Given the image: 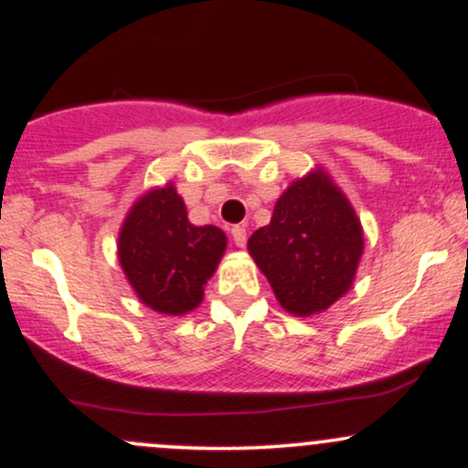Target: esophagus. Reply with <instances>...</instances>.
<instances>
[{
  "mask_svg": "<svg viewBox=\"0 0 468 468\" xmlns=\"http://www.w3.org/2000/svg\"><path fill=\"white\" fill-rule=\"evenodd\" d=\"M230 235H233V241L238 246H246V239H249V235H246V229L244 227H233L230 229Z\"/></svg>",
  "mask_w": 468,
  "mask_h": 468,
  "instance_id": "obj_1",
  "label": "esophagus"
}]
</instances>
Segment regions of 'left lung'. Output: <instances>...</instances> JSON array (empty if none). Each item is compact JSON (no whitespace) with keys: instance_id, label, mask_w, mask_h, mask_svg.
Returning <instances> with one entry per match:
<instances>
[{"instance_id":"8db88e82","label":"left lung","mask_w":468,"mask_h":468,"mask_svg":"<svg viewBox=\"0 0 468 468\" xmlns=\"http://www.w3.org/2000/svg\"><path fill=\"white\" fill-rule=\"evenodd\" d=\"M249 252L288 313L330 308L352 286L363 252L356 213L324 174L292 182L271 224L250 235Z\"/></svg>"}]
</instances>
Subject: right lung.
Returning a JSON list of instances; mask_svg holds the SVG:
<instances>
[{"instance_id":"add662e5","label":"right lung","mask_w":468,"mask_h":468,"mask_svg":"<svg viewBox=\"0 0 468 468\" xmlns=\"http://www.w3.org/2000/svg\"><path fill=\"white\" fill-rule=\"evenodd\" d=\"M227 249L218 227H193L171 185L133 204L118 238V260L141 302L155 313L185 314Z\"/></svg>"}]
</instances>
